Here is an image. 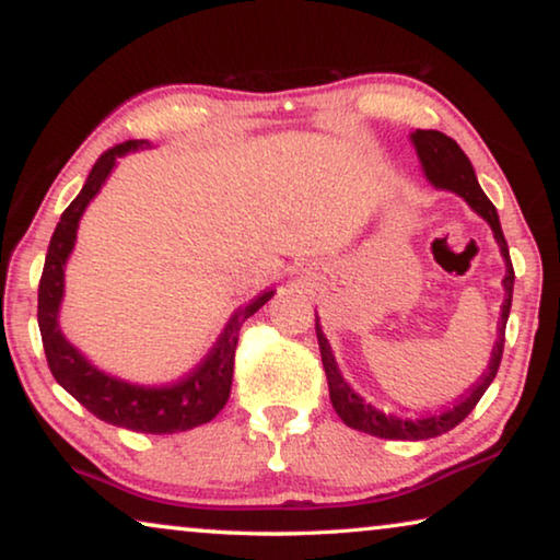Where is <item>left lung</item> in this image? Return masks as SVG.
Returning a JSON list of instances; mask_svg holds the SVG:
<instances>
[{
  "mask_svg": "<svg viewBox=\"0 0 560 560\" xmlns=\"http://www.w3.org/2000/svg\"><path fill=\"white\" fill-rule=\"evenodd\" d=\"M410 140L415 145L417 158H420L422 175L428 178L430 186L460 196L465 203L470 206L490 229H493L500 256H503L505 261V277H503L505 299H503V306H500L498 341L493 347V354H490L488 370L482 372L478 385L467 392L460 402L450 407V410L438 412V415H424V417H402V415L382 412L372 402H366L360 392H354V387L349 385L345 374H341L327 334H324L319 316H316V339H319L322 364H324V372H327L329 397H331L334 410H337V415L341 417V422H345L347 428H354L360 432H366V435L385 438V440H430V438L445 435V432L457 428V424H460L465 417L475 410V405L480 402V397L486 395L490 382H493L498 374L500 357H503V345H505V324H508V314H511V302H513V281H515L511 252H508L503 229H500L498 211L495 206L490 203V198L482 194L470 158H467L463 153V148L457 145L453 138H447L445 132L415 130L410 132Z\"/></svg>",
  "mask_w": 560,
  "mask_h": 560,
  "instance_id": "1",
  "label": "left lung"
}]
</instances>
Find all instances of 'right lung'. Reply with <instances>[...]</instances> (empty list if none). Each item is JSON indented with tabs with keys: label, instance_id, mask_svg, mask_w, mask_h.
Returning a JSON list of instances; mask_svg holds the SVG:
<instances>
[{
	"label": "right lung",
	"instance_id": "add662e5",
	"mask_svg": "<svg viewBox=\"0 0 560 560\" xmlns=\"http://www.w3.org/2000/svg\"><path fill=\"white\" fill-rule=\"evenodd\" d=\"M148 148H153L150 140H128V143L115 145L100 155L78 198L65 208L60 223L49 238L45 271L39 279L37 322L49 372H52L57 385L70 392L85 410L107 424H115V428L145 432V435H173V432H186L198 428V424L211 422L223 410L231 395L233 354H236L241 324L256 314L277 291H264L254 302L236 308L215 339L211 352L203 357V362L196 370H190L186 377L165 382V385H140V382L115 377V374L90 362L65 337L60 327L65 269L74 252V244H78L82 213L88 211L90 200L110 178L120 158Z\"/></svg>",
	"mask_w": 560,
	"mask_h": 560
}]
</instances>
